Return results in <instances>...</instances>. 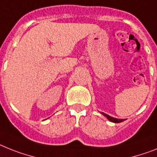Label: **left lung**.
<instances>
[{
    "label": "left lung",
    "instance_id": "1",
    "mask_svg": "<svg viewBox=\"0 0 157 157\" xmlns=\"http://www.w3.org/2000/svg\"><path fill=\"white\" fill-rule=\"evenodd\" d=\"M101 114L103 115V116H104L105 117L107 118V120H110L111 122H113V123H121L123 122V121H124L125 120H123V119H116V118H114V117H111V116H108V115H107V114L103 113V112H101Z\"/></svg>",
    "mask_w": 157,
    "mask_h": 157
}]
</instances>
